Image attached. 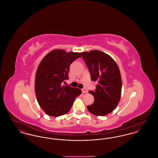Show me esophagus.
<instances>
[{
  "instance_id": "esophagus-1",
  "label": "esophagus",
  "mask_w": 158,
  "mask_h": 158,
  "mask_svg": "<svg viewBox=\"0 0 158 158\" xmlns=\"http://www.w3.org/2000/svg\"><path fill=\"white\" fill-rule=\"evenodd\" d=\"M82 91L83 93H88V92L86 88H83Z\"/></svg>"
}]
</instances>
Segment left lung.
<instances>
[{
  "label": "left lung",
  "instance_id": "1",
  "mask_svg": "<svg viewBox=\"0 0 158 158\" xmlns=\"http://www.w3.org/2000/svg\"><path fill=\"white\" fill-rule=\"evenodd\" d=\"M90 73L91 81H97L94 91L89 93L94 97L88 111L98 116H105L113 111L121 98L122 81L118 65L107 54L99 50L81 53Z\"/></svg>",
  "mask_w": 158,
  "mask_h": 158
}]
</instances>
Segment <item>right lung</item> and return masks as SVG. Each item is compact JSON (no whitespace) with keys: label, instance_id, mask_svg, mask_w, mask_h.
Returning <instances> with one entry per match:
<instances>
[{"label":"right lung","instance_id":"add662e5","mask_svg":"<svg viewBox=\"0 0 158 158\" xmlns=\"http://www.w3.org/2000/svg\"><path fill=\"white\" fill-rule=\"evenodd\" d=\"M81 57L80 53L56 49L48 53L39 64L35 92L38 104L47 115L57 117L66 114L75 98L81 94V89L61 84L69 79L71 63Z\"/></svg>","mask_w":158,"mask_h":158}]
</instances>
